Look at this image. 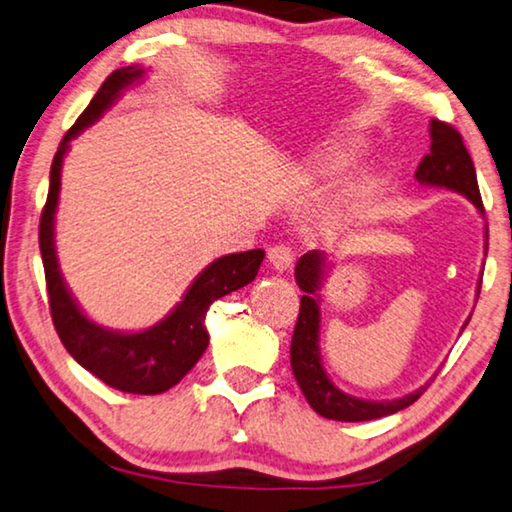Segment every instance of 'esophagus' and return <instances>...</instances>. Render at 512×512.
Returning <instances> with one entry per match:
<instances>
[{"label": "esophagus", "instance_id": "esophagus-1", "mask_svg": "<svg viewBox=\"0 0 512 512\" xmlns=\"http://www.w3.org/2000/svg\"><path fill=\"white\" fill-rule=\"evenodd\" d=\"M267 261H270V265L274 267V270L283 272V270H288L290 265H293L295 254H293V249H290L288 245H274V247L267 249Z\"/></svg>", "mask_w": 512, "mask_h": 512}]
</instances>
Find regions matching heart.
Here are the masks:
<instances>
[{"mask_svg":"<svg viewBox=\"0 0 512 512\" xmlns=\"http://www.w3.org/2000/svg\"><path fill=\"white\" fill-rule=\"evenodd\" d=\"M357 155H359L357 141H352L348 137L332 139L311 157L309 164H306V174H309L311 178L336 174V171H343L345 167H348L350 162H355Z\"/></svg>","mask_w":512,"mask_h":512,"instance_id":"heart-1","label":"heart"}]
</instances>
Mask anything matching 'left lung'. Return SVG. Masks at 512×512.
<instances>
[{
    "mask_svg": "<svg viewBox=\"0 0 512 512\" xmlns=\"http://www.w3.org/2000/svg\"><path fill=\"white\" fill-rule=\"evenodd\" d=\"M430 153L423 157L416 180L421 185L446 187V190L460 192L483 212L481 192H478L476 169L471 162L462 135L453 125L444 121H430ZM322 274H325V254L322 251H309L304 254L295 267L297 286L304 290L300 300V316L290 343V366L304 398L309 405L325 419L334 421H373L380 416L396 414L421 398L426 387L407 393L396 400H364L343 393L334 382L329 380L320 361V297L318 290L322 286ZM469 322V320H467Z\"/></svg>",
    "mask_w": 512,
    "mask_h": 512,
    "instance_id": "8db88e82",
    "label": "left lung"
}]
</instances>
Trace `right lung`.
<instances>
[{"mask_svg":"<svg viewBox=\"0 0 512 512\" xmlns=\"http://www.w3.org/2000/svg\"><path fill=\"white\" fill-rule=\"evenodd\" d=\"M141 75H144V70L137 66L114 70L102 82L89 107L80 114V119L61 139L59 151L54 153L50 167V192H47L45 208L41 212L38 245H41L52 322L70 357L109 387L125 393L153 396V393L176 387L192 371L208 348V332L203 320H206L210 304L254 281L265 251L251 249L245 254H229L212 261L194 279L183 302L162 322L144 329V332H112V329L91 322L80 311L64 279H61L57 251H54V212H57L61 187V162H64L70 139H75L84 128L98 121L102 112L114 105L123 89H128Z\"/></svg>","mask_w":512,"mask_h":512,"instance_id":"right-lung-1","label":"right lung"}]
</instances>
